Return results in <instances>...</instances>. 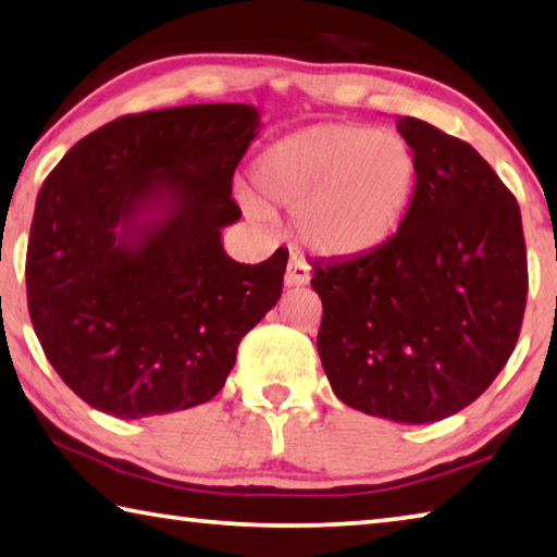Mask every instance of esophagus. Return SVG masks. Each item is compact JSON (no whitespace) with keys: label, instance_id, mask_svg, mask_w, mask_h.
I'll use <instances>...</instances> for the list:
<instances>
[{"label":"esophagus","instance_id":"esophagus-1","mask_svg":"<svg viewBox=\"0 0 557 557\" xmlns=\"http://www.w3.org/2000/svg\"><path fill=\"white\" fill-rule=\"evenodd\" d=\"M309 277H311V272H309L307 262L301 260V256H292L287 262V272H285V287L307 285Z\"/></svg>","mask_w":557,"mask_h":557}]
</instances>
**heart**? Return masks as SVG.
I'll use <instances>...</instances> for the list:
<instances>
[{
  "instance_id": "obj_1",
  "label": "heart",
  "mask_w": 557,
  "mask_h": 557,
  "mask_svg": "<svg viewBox=\"0 0 557 557\" xmlns=\"http://www.w3.org/2000/svg\"><path fill=\"white\" fill-rule=\"evenodd\" d=\"M417 153L399 131L323 121L280 138L252 165L246 207L292 209L301 244L348 260L394 236L417 189Z\"/></svg>"
}]
</instances>
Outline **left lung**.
I'll return each instance as SVG.
<instances>
[{
  "label": "left lung",
  "instance_id": "obj_1",
  "mask_svg": "<svg viewBox=\"0 0 557 557\" xmlns=\"http://www.w3.org/2000/svg\"><path fill=\"white\" fill-rule=\"evenodd\" d=\"M399 134L419 175L399 231L360 258L321 260L317 338L336 397L431 423L490 387L517 346L529 292L521 211L478 150L426 121Z\"/></svg>",
  "mask_w": 557,
  "mask_h": 557
}]
</instances>
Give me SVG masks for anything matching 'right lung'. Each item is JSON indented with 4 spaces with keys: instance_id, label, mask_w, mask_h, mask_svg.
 Returning <instances> with one entry per match:
<instances>
[{
    "instance_id": "obj_1",
    "label": "right lung",
    "mask_w": 557,
    "mask_h": 557,
    "mask_svg": "<svg viewBox=\"0 0 557 557\" xmlns=\"http://www.w3.org/2000/svg\"><path fill=\"white\" fill-rule=\"evenodd\" d=\"M250 104L121 116L67 150L38 191L26 295L50 366L116 419L209 401L240 338L277 305L287 250L258 265L226 256Z\"/></svg>"
}]
</instances>
